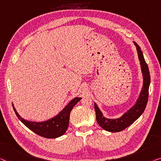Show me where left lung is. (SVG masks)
Masks as SVG:
<instances>
[{"label": "left lung", "instance_id": "1", "mask_svg": "<svg viewBox=\"0 0 161 161\" xmlns=\"http://www.w3.org/2000/svg\"><path fill=\"white\" fill-rule=\"evenodd\" d=\"M137 51V55L140 62V68L142 71L143 83L141 89L139 97L137 98L135 105H133L129 110L123 114V115L117 119H108L103 115V113L98 107L97 104L94 103V108L96 111V121L103 130L110 132H118L125 130L127 127L137 119L144 112L146 107L148 99V90L150 83V76L149 69L145 60L142 52L140 46L133 42Z\"/></svg>", "mask_w": 161, "mask_h": 161}]
</instances>
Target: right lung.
Returning <instances> with one entry per match:
<instances>
[{"label":"right lung","instance_id":"obj_1","mask_svg":"<svg viewBox=\"0 0 161 161\" xmlns=\"http://www.w3.org/2000/svg\"><path fill=\"white\" fill-rule=\"evenodd\" d=\"M81 98H82L78 96L74 98L58 113V114L43 122H31L24 119L16 112L14 106L13 107L17 117L29 130L45 138H57L65 134L69 125L70 112L74 106L80 101Z\"/></svg>","mask_w":161,"mask_h":161}]
</instances>
